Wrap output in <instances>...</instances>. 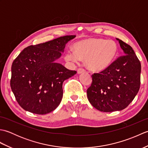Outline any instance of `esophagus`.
Returning <instances> with one entry per match:
<instances>
[{"label":"esophagus","mask_w":148,"mask_h":148,"mask_svg":"<svg viewBox=\"0 0 148 148\" xmlns=\"http://www.w3.org/2000/svg\"><path fill=\"white\" fill-rule=\"evenodd\" d=\"M85 71H86L84 70V69H81V68H80V69H77V74H81V73H83V72H84Z\"/></svg>","instance_id":"1"}]
</instances>
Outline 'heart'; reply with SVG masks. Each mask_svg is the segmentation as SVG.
I'll return each instance as SVG.
<instances>
[{
  "label": "heart",
  "mask_w": 148,
  "mask_h": 148,
  "mask_svg": "<svg viewBox=\"0 0 148 148\" xmlns=\"http://www.w3.org/2000/svg\"><path fill=\"white\" fill-rule=\"evenodd\" d=\"M73 49L65 53V60L77 64L81 60H84L86 67L95 72L108 68L118 54L117 43L112 40L100 38L81 40L73 45Z\"/></svg>",
  "instance_id": "heart-1"
}]
</instances>
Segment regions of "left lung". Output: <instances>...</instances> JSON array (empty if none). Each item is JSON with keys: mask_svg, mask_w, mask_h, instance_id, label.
<instances>
[{"mask_svg": "<svg viewBox=\"0 0 148 148\" xmlns=\"http://www.w3.org/2000/svg\"><path fill=\"white\" fill-rule=\"evenodd\" d=\"M124 55L108 68L92 75L87 97L94 108L109 112L124 109L132 102L140 88L141 65L132 48L116 39Z\"/></svg>", "mask_w": 148, "mask_h": 148, "instance_id": "obj_1", "label": "left lung"}]
</instances>
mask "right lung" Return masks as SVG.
Here are the masks:
<instances>
[{
	"instance_id": "add662e5",
	"label": "right lung",
	"mask_w": 148,
	"mask_h": 148,
	"mask_svg": "<svg viewBox=\"0 0 148 148\" xmlns=\"http://www.w3.org/2000/svg\"><path fill=\"white\" fill-rule=\"evenodd\" d=\"M75 37L65 36L28 46L14 59L10 85L16 101L25 111L46 114L60 103L63 83L77 72L55 61Z\"/></svg>"
}]
</instances>
